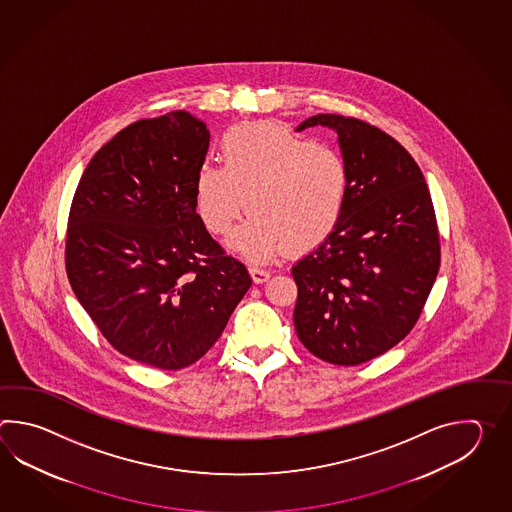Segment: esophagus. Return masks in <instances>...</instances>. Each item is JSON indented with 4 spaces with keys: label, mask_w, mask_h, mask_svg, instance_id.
I'll return each instance as SVG.
<instances>
[{
    "label": "esophagus",
    "mask_w": 512,
    "mask_h": 512,
    "mask_svg": "<svg viewBox=\"0 0 512 512\" xmlns=\"http://www.w3.org/2000/svg\"><path fill=\"white\" fill-rule=\"evenodd\" d=\"M249 274H251L252 282L263 283L271 278V272L265 269H258V267H249Z\"/></svg>",
    "instance_id": "esophagus-1"
}]
</instances>
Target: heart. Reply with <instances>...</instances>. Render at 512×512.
I'll return each mask as SVG.
<instances>
[{
	"mask_svg": "<svg viewBox=\"0 0 512 512\" xmlns=\"http://www.w3.org/2000/svg\"><path fill=\"white\" fill-rule=\"evenodd\" d=\"M223 164H201L194 207L214 236L256 263L271 261L289 245L307 251L326 241L346 214L351 175L337 148L313 142L276 122L232 126L221 139ZM248 201L245 202L244 199Z\"/></svg>",
	"mask_w": 512,
	"mask_h": 512,
	"instance_id": "obj_1",
	"label": "heart"
}]
</instances>
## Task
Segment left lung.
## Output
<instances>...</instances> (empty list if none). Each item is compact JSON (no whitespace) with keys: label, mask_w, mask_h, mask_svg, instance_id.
Segmentation results:
<instances>
[{"label":"left lung","mask_w":512,"mask_h":512,"mask_svg":"<svg viewBox=\"0 0 512 512\" xmlns=\"http://www.w3.org/2000/svg\"><path fill=\"white\" fill-rule=\"evenodd\" d=\"M337 131L348 207L337 230L296 261L294 327L318 359L357 366L415 326L439 271L434 205L414 157L364 120L320 113L298 130Z\"/></svg>","instance_id":"8db88e82"}]
</instances>
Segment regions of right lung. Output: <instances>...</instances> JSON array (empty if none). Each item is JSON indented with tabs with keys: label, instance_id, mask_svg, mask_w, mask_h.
Masks as SVG:
<instances>
[{
	"label": "right lung",
	"instance_id": "add662e5",
	"mask_svg": "<svg viewBox=\"0 0 512 512\" xmlns=\"http://www.w3.org/2000/svg\"><path fill=\"white\" fill-rule=\"evenodd\" d=\"M210 133L188 111L119 131L87 164L67 223L66 271L113 348L181 370L216 344L251 287L194 207Z\"/></svg>",
	"mask_w": 512,
	"mask_h": 512
}]
</instances>
